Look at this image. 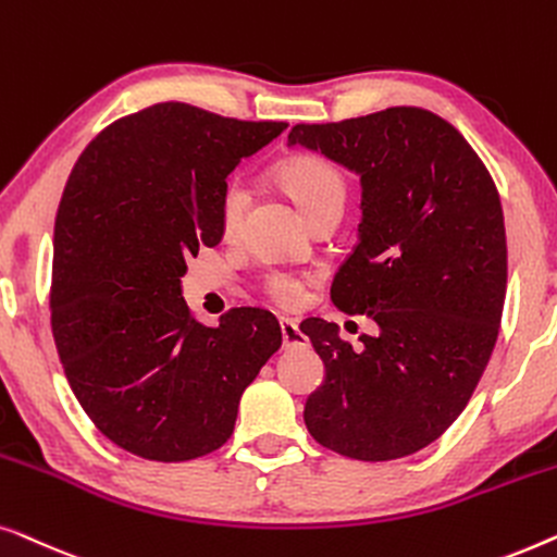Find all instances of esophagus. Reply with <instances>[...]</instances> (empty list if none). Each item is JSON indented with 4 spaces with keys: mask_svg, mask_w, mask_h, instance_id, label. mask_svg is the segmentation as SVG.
Wrapping results in <instances>:
<instances>
[{
    "mask_svg": "<svg viewBox=\"0 0 557 557\" xmlns=\"http://www.w3.org/2000/svg\"><path fill=\"white\" fill-rule=\"evenodd\" d=\"M280 331H282V343H285V348H305L308 346V338L300 333V327H297L295 320H287L282 318L280 320Z\"/></svg>",
    "mask_w": 557,
    "mask_h": 557,
    "instance_id": "obj_1",
    "label": "esophagus"
}]
</instances>
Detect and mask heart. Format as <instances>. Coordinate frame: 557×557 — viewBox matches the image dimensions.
<instances>
[{"label":"heart","instance_id":"b5f03b06","mask_svg":"<svg viewBox=\"0 0 557 557\" xmlns=\"http://www.w3.org/2000/svg\"><path fill=\"white\" fill-rule=\"evenodd\" d=\"M277 184L295 207L302 211L305 219L325 207H343L346 201V178L331 161L315 153H300L293 159L282 161L275 171ZM247 211V189L242 184H230L222 194V207H219V224L226 237L237 234L242 216ZM302 282L289 275H272L268 280V293L280 305H295L300 297Z\"/></svg>","mask_w":557,"mask_h":557}]
</instances>
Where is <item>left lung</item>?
<instances>
[{"instance_id": "1", "label": "left lung", "mask_w": 557, "mask_h": 557, "mask_svg": "<svg viewBox=\"0 0 557 557\" xmlns=\"http://www.w3.org/2000/svg\"><path fill=\"white\" fill-rule=\"evenodd\" d=\"M287 146L360 178L358 245L331 300L375 323L360 350L327 320L300 325L325 366L305 426L343 457H409L465 411L495 348L507 289L495 182L465 136L421 108L295 125Z\"/></svg>"}]
</instances>
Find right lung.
<instances>
[{
  "label": "right lung",
  "instance_id": "add662e5",
  "mask_svg": "<svg viewBox=\"0 0 557 557\" xmlns=\"http://www.w3.org/2000/svg\"><path fill=\"white\" fill-rule=\"evenodd\" d=\"M285 128L156 103L98 133L67 178L52 239L54 346L83 411L136 457L219 449L282 346L260 308L197 323L182 277L224 237L226 176Z\"/></svg>",
  "mask_w": 557,
  "mask_h": 557
}]
</instances>
